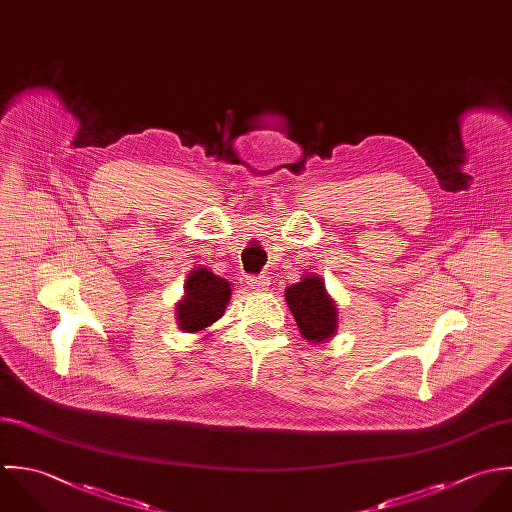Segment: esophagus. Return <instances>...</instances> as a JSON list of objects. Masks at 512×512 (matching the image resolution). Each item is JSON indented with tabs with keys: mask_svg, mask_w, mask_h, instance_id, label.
I'll return each mask as SVG.
<instances>
[{
	"mask_svg": "<svg viewBox=\"0 0 512 512\" xmlns=\"http://www.w3.org/2000/svg\"><path fill=\"white\" fill-rule=\"evenodd\" d=\"M247 285H249L251 289L263 293V291H269V285H271V283H269V277L257 275V277H249V279H247Z\"/></svg>",
	"mask_w": 512,
	"mask_h": 512,
	"instance_id": "34e87169",
	"label": "esophagus"
}]
</instances>
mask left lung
I'll return each instance as SVG.
<instances>
[{
  "label": "left lung",
  "instance_id": "1",
  "mask_svg": "<svg viewBox=\"0 0 512 512\" xmlns=\"http://www.w3.org/2000/svg\"><path fill=\"white\" fill-rule=\"evenodd\" d=\"M285 299L307 342H326L334 336L338 308L326 293L320 277L305 275L299 283L285 289Z\"/></svg>",
  "mask_w": 512,
  "mask_h": 512
}]
</instances>
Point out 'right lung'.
I'll return each instance as SVG.
<instances>
[{"instance_id":"right-lung-1","label":"right lung","mask_w":512,"mask_h":512,"mask_svg":"<svg viewBox=\"0 0 512 512\" xmlns=\"http://www.w3.org/2000/svg\"><path fill=\"white\" fill-rule=\"evenodd\" d=\"M231 299L229 281L200 267L188 275L184 297L176 305L178 326L184 332H200L219 320Z\"/></svg>"}]
</instances>
